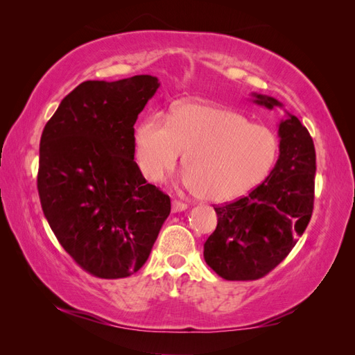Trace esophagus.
Returning <instances> with one entry per match:
<instances>
[{"mask_svg":"<svg viewBox=\"0 0 355 355\" xmlns=\"http://www.w3.org/2000/svg\"><path fill=\"white\" fill-rule=\"evenodd\" d=\"M187 204L185 202H180V201H178V200H175L173 202H171V211L173 213H179V211H184V210H187Z\"/></svg>","mask_w":355,"mask_h":355,"instance_id":"obj_1","label":"esophagus"}]
</instances>
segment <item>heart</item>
Here are the masks:
<instances>
[{
    "label": "heart",
    "instance_id": "b5f03b06",
    "mask_svg": "<svg viewBox=\"0 0 355 355\" xmlns=\"http://www.w3.org/2000/svg\"><path fill=\"white\" fill-rule=\"evenodd\" d=\"M182 151L184 184L202 200L230 202L270 176L280 155V139L272 128L219 105L185 103L167 121L151 115L137 125L135 158L148 180L163 179Z\"/></svg>",
    "mask_w": 355,
    "mask_h": 355
}]
</instances>
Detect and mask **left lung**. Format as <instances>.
Wrapping results in <instances>:
<instances>
[{"label":"left lung","instance_id":"8db88e82","mask_svg":"<svg viewBox=\"0 0 355 355\" xmlns=\"http://www.w3.org/2000/svg\"><path fill=\"white\" fill-rule=\"evenodd\" d=\"M252 101L266 110H284L266 94L252 93ZM284 112L278 123L280 155L270 176L247 197L214 207L218 227L204 243V261L225 280H257L274 270L313 214L314 142L299 118Z\"/></svg>","mask_w":355,"mask_h":355}]
</instances>
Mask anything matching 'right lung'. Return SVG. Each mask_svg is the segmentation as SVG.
I'll return each instance as SVG.
<instances>
[{"instance_id":"right-lung-1","label":"right lung","mask_w":355,"mask_h":355,"mask_svg":"<svg viewBox=\"0 0 355 355\" xmlns=\"http://www.w3.org/2000/svg\"><path fill=\"white\" fill-rule=\"evenodd\" d=\"M159 81H84L59 105L40 142L42 211L72 259L101 278L137 272L170 214V198L135 161V123Z\"/></svg>"}]
</instances>
